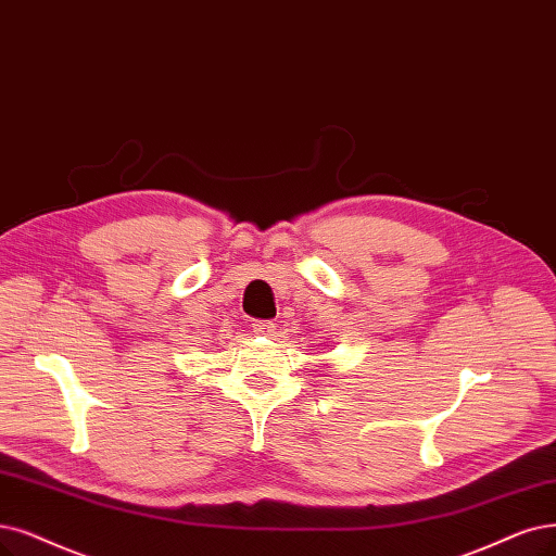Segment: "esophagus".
I'll list each match as a JSON object with an SVG mask.
<instances>
[{
  "label": "esophagus",
  "instance_id": "obj_1",
  "mask_svg": "<svg viewBox=\"0 0 556 556\" xmlns=\"http://www.w3.org/2000/svg\"><path fill=\"white\" fill-rule=\"evenodd\" d=\"M252 330H254V334H258V337L273 339V337L277 334V325H275L273 320H256V323H252Z\"/></svg>",
  "mask_w": 556,
  "mask_h": 556
}]
</instances>
